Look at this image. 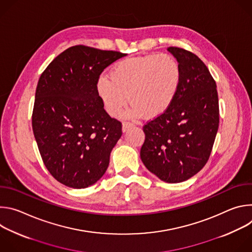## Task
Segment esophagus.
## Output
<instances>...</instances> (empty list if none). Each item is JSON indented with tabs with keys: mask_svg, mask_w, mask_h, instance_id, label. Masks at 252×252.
Returning a JSON list of instances; mask_svg holds the SVG:
<instances>
[{
	"mask_svg": "<svg viewBox=\"0 0 252 252\" xmlns=\"http://www.w3.org/2000/svg\"><path fill=\"white\" fill-rule=\"evenodd\" d=\"M133 126H134V125H133V124L128 123V122H125V123L123 124V131L125 132V131L128 130L129 128H131V127H133Z\"/></svg>",
	"mask_w": 252,
	"mask_h": 252,
	"instance_id": "34e87169",
	"label": "esophagus"
}]
</instances>
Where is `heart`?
I'll list each match as a JSON object with an SVG mask.
<instances>
[{
    "mask_svg": "<svg viewBox=\"0 0 252 252\" xmlns=\"http://www.w3.org/2000/svg\"><path fill=\"white\" fill-rule=\"evenodd\" d=\"M182 67L168 54L127 58L118 62L109 77H100L96 91L106 112L119 116L127 102L128 116H162L174 101L182 84Z\"/></svg>",
    "mask_w": 252,
    "mask_h": 252,
    "instance_id": "heart-1",
    "label": "heart"
}]
</instances>
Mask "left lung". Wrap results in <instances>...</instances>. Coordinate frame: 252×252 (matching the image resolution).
Returning <instances> with one entry per match:
<instances>
[{"label":"left lung","instance_id":"1","mask_svg":"<svg viewBox=\"0 0 252 252\" xmlns=\"http://www.w3.org/2000/svg\"><path fill=\"white\" fill-rule=\"evenodd\" d=\"M182 67V84L169 109L149 121L140 158L159 179L176 184L196 174L207 162L220 125L217 84L193 53L169 47Z\"/></svg>","mask_w":252,"mask_h":252}]
</instances>
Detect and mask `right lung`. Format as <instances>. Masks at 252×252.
Wrapping results in <instances>:
<instances>
[{"label":"right lung","mask_w":252,"mask_h":252,"mask_svg":"<svg viewBox=\"0 0 252 252\" xmlns=\"http://www.w3.org/2000/svg\"><path fill=\"white\" fill-rule=\"evenodd\" d=\"M126 56L74 46L55 58L40 77L33 135L47 169L68 188L95 184L109 166L122 123L104 111L96 83L106 66Z\"/></svg>","instance_id":"obj_1"}]
</instances>
